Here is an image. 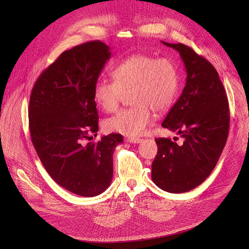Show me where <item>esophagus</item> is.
Instances as JSON below:
<instances>
[{
  "label": "esophagus",
  "instance_id": "obj_1",
  "mask_svg": "<svg viewBox=\"0 0 249 249\" xmlns=\"http://www.w3.org/2000/svg\"><path fill=\"white\" fill-rule=\"evenodd\" d=\"M125 140L130 143H141L142 142L141 138H135V137H126Z\"/></svg>",
  "mask_w": 249,
  "mask_h": 249
}]
</instances>
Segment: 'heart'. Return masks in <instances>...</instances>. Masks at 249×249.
<instances>
[{
	"mask_svg": "<svg viewBox=\"0 0 249 249\" xmlns=\"http://www.w3.org/2000/svg\"><path fill=\"white\" fill-rule=\"evenodd\" d=\"M114 82L98 80L94 99L107 113L116 111L125 94L133 107L118 112L105 123L108 131L124 135L141 134L151 124L153 111L166 112L173 106L179 89L178 64L168 57L132 54L112 70Z\"/></svg>",
	"mask_w": 249,
	"mask_h": 249,
	"instance_id": "1",
	"label": "heart"
}]
</instances>
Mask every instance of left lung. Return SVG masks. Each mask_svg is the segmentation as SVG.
I'll list each match as a JSON object with an SVG mask.
<instances>
[{
  "instance_id": "1",
  "label": "left lung",
  "mask_w": 249,
  "mask_h": 249,
  "mask_svg": "<svg viewBox=\"0 0 249 249\" xmlns=\"http://www.w3.org/2000/svg\"><path fill=\"white\" fill-rule=\"evenodd\" d=\"M161 42L178 52L187 71L182 93L161 124L182 141L155 139L151 178L161 190L179 194L200 186L216 166L228 137L229 104L210 62L185 44Z\"/></svg>"
}]
</instances>
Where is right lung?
Returning <instances> with one entry per match:
<instances>
[{"label": "right lung", "instance_id": "right-lung-1", "mask_svg": "<svg viewBox=\"0 0 249 249\" xmlns=\"http://www.w3.org/2000/svg\"><path fill=\"white\" fill-rule=\"evenodd\" d=\"M111 57L99 40L62 52L39 75L29 102L31 140L46 172L57 184L82 197L106 191L113 178V153L120 134L86 142L98 132L94 86Z\"/></svg>", "mask_w": 249, "mask_h": 249}]
</instances>
